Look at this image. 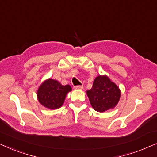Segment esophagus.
I'll list each match as a JSON object with an SVG mask.
<instances>
[{
  "mask_svg": "<svg viewBox=\"0 0 157 157\" xmlns=\"http://www.w3.org/2000/svg\"><path fill=\"white\" fill-rule=\"evenodd\" d=\"M74 88L77 89V90H82L83 86H82V85H77V86L74 87Z\"/></svg>",
  "mask_w": 157,
  "mask_h": 157,
  "instance_id": "1",
  "label": "esophagus"
}]
</instances>
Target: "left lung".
Instances as JSON below:
<instances>
[{
	"label": "left lung",
	"mask_w": 157,
	"mask_h": 157,
	"mask_svg": "<svg viewBox=\"0 0 157 157\" xmlns=\"http://www.w3.org/2000/svg\"><path fill=\"white\" fill-rule=\"evenodd\" d=\"M90 103L98 112L113 109L118 104L121 97L118 87L106 75H99L95 79L93 87L87 90Z\"/></svg>",
	"instance_id": "8db88e82"
}]
</instances>
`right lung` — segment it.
Instances as JSON below:
<instances>
[{"label":"right lung","instance_id":"add662e5","mask_svg":"<svg viewBox=\"0 0 157 157\" xmlns=\"http://www.w3.org/2000/svg\"><path fill=\"white\" fill-rule=\"evenodd\" d=\"M72 90L70 85H62L57 80L48 79L37 90L38 100L41 105L49 109H57L63 105L65 97Z\"/></svg>","mask_w":157,"mask_h":157}]
</instances>
